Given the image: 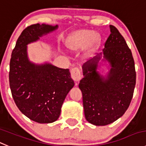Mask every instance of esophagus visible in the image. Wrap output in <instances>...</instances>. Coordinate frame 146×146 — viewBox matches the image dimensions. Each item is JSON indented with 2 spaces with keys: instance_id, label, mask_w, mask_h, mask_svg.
I'll return each instance as SVG.
<instances>
[{
  "instance_id": "34e87169",
  "label": "esophagus",
  "mask_w": 146,
  "mask_h": 146,
  "mask_svg": "<svg viewBox=\"0 0 146 146\" xmlns=\"http://www.w3.org/2000/svg\"><path fill=\"white\" fill-rule=\"evenodd\" d=\"M71 77L75 82H79L82 78L81 71L79 67H74L71 70Z\"/></svg>"
}]
</instances>
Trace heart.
Here are the masks:
<instances>
[{
    "mask_svg": "<svg viewBox=\"0 0 146 146\" xmlns=\"http://www.w3.org/2000/svg\"><path fill=\"white\" fill-rule=\"evenodd\" d=\"M100 37L95 31L89 29H82L73 33L67 39V46L73 50H78L89 45L87 52L91 53L96 49L100 44Z\"/></svg>",
    "mask_w": 146,
    "mask_h": 146,
    "instance_id": "b5f03b06",
    "label": "heart"
}]
</instances>
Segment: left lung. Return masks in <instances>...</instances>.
Returning a JSON list of instances; mask_svg holds the SVG:
<instances>
[{
	"label": "left lung",
	"mask_w": 146,
	"mask_h": 146,
	"mask_svg": "<svg viewBox=\"0 0 146 146\" xmlns=\"http://www.w3.org/2000/svg\"><path fill=\"white\" fill-rule=\"evenodd\" d=\"M111 34L102 50L104 58L110 63L106 78L97 72L100 56L83 65L84 77L79 87L82 93L84 116L95 125H106L124 115L133 96L136 72L131 50L123 36L110 25Z\"/></svg>",
	"instance_id": "8db88e82"
}]
</instances>
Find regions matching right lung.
Segmentation results:
<instances>
[{
	"mask_svg": "<svg viewBox=\"0 0 146 146\" xmlns=\"http://www.w3.org/2000/svg\"><path fill=\"white\" fill-rule=\"evenodd\" d=\"M58 26L36 23L22 31L10 61L9 84L12 97L19 110L38 123L56 121L61 108L74 82L68 69L50 64L35 65L27 57L26 45Z\"/></svg>",
	"mask_w": 146,
	"mask_h": 146,
	"instance_id": "obj_1",
	"label": "right lung"
}]
</instances>
